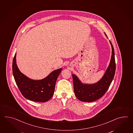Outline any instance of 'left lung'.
<instances>
[{
    "label": "left lung",
    "instance_id": "1",
    "mask_svg": "<svg viewBox=\"0 0 133 133\" xmlns=\"http://www.w3.org/2000/svg\"><path fill=\"white\" fill-rule=\"evenodd\" d=\"M110 42L112 49L110 63L104 76L98 82L92 85L83 84L76 75H72L75 95L81 101L90 102L96 101L103 96L109 88L116 71L114 49L110 41Z\"/></svg>",
    "mask_w": 133,
    "mask_h": 133
}]
</instances>
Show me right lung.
Listing matches in <instances>:
<instances>
[{"label": "right lung", "mask_w": 133, "mask_h": 133, "mask_svg": "<svg viewBox=\"0 0 133 133\" xmlns=\"http://www.w3.org/2000/svg\"><path fill=\"white\" fill-rule=\"evenodd\" d=\"M16 54L13 60V74L23 96L35 102H45L51 99L54 94L57 78L62 68L54 70L44 79L32 80L20 72L16 64Z\"/></svg>", "instance_id": "obj_1"}]
</instances>
